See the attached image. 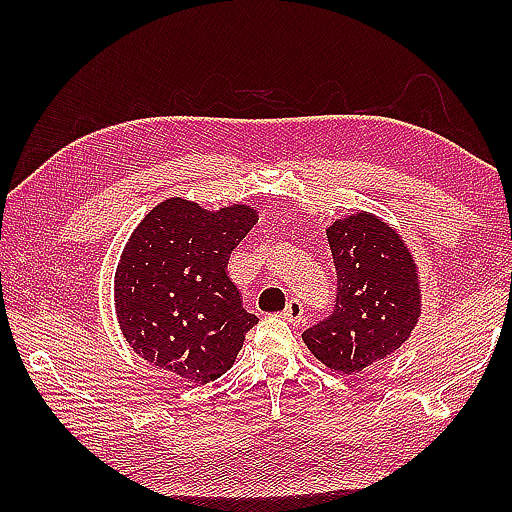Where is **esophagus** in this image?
Returning a JSON list of instances; mask_svg holds the SVG:
<instances>
[{
    "instance_id": "esophagus-1",
    "label": "esophagus",
    "mask_w": 512,
    "mask_h": 512,
    "mask_svg": "<svg viewBox=\"0 0 512 512\" xmlns=\"http://www.w3.org/2000/svg\"><path fill=\"white\" fill-rule=\"evenodd\" d=\"M281 317H284L288 323H295V325L301 323V321H303V306H301V301H299V299H290L286 310L281 312Z\"/></svg>"
}]
</instances>
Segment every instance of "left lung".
<instances>
[{"instance_id": "obj_1", "label": "left lung", "mask_w": 512, "mask_h": 512, "mask_svg": "<svg viewBox=\"0 0 512 512\" xmlns=\"http://www.w3.org/2000/svg\"><path fill=\"white\" fill-rule=\"evenodd\" d=\"M336 303L328 319L303 332V343L339 374H358L394 354L420 317V277L394 226L361 211L332 222Z\"/></svg>"}]
</instances>
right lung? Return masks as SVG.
Masks as SVG:
<instances>
[{"label":"right lung","instance_id":"1","mask_svg":"<svg viewBox=\"0 0 512 512\" xmlns=\"http://www.w3.org/2000/svg\"><path fill=\"white\" fill-rule=\"evenodd\" d=\"M259 220L255 206L220 211L169 198L129 235L114 275V308L129 347L193 385L233 367L257 323L228 279V257Z\"/></svg>","mask_w":512,"mask_h":512}]
</instances>
